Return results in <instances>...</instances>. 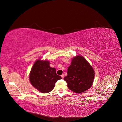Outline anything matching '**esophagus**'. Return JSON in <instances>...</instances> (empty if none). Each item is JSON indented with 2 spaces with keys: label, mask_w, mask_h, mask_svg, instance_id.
I'll list each match as a JSON object with an SVG mask.
<instances>
[{
  "label": "esophagus",
  "mask_w": 122,
  "mask_h": 122,
  "mask_svg": "<svg viewBox=\"0 0 122 122\" xmlns=\"http://www.w3.org/2000/svg\"><path fill=\"white\" fill-rule=\"evenodd\" d=\"M61 78L63 79L64 78V74H62L61 75Z\"/></svg>",
  "instance_id": "esophagus-1"
}]
</instances>
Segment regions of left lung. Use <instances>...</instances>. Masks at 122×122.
I'll list each match as a JSON object with an SVG mask.
<instances>
[{
	"label": "left lung",
	"instance_id": "1",
	"mask_svg": "<svg viewBox=\"0 0 122 122\" xmlns=\"http://www.w3.org/2000/svg\"><path fill=\"white\" fill-rule=\"evenodd\" d=\"M67 74V76L64 79L67 83L69 89L76 93L87 90L93 84L94 69L86 59L81 55H76L72 59Z\"/></svg>",
	"mask_w": 122,
	"mask_h": 122
}]
</instances>
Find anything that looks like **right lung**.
<instances>
[{
	"label": "right lung",
	"mask_w": 122,
	"mask_h": 122,
	"mask_svg": "<svg viewBox=\"0 0 122 122\" xmlns=\"http://www.w3.org/2000/svg\"><path fill=\"white\" fill-rule=\"evenodd\" d=\"M50 62L39 58L33 65L29 73L31 84L42 93H47L54 87L57 80L61 77L56 74V69L50 67Z\"/></svg>",
	"instance_id": "right-lung-1"
}]
</instances>
